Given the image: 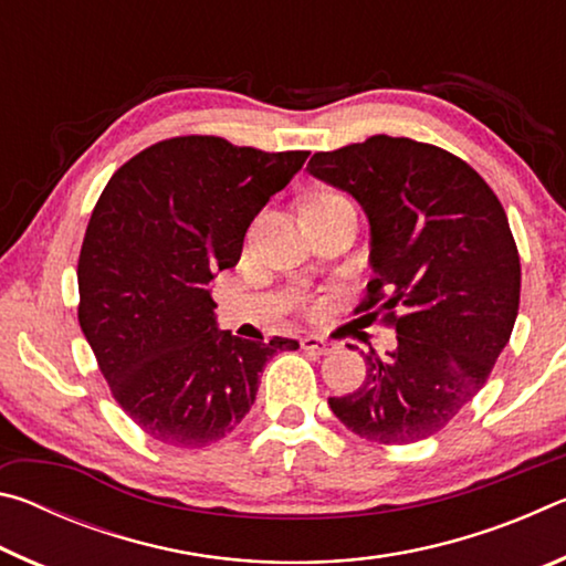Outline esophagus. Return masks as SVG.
Returning a JSON list of instances; mask_svg holds the SVG:
<instances>
[{
	"label": "esophagus",
	"mask_w": 566,
	"mask_h": 566,
	"mask_svg": "<svg viewBox=\"0 0 566 566\" xmlns=\"http://www.w3.org/2000/svg\"><path fill=\"white\" fill-rule=\"evenodd\" d=\"M302 349L314 352V354H329L332 344L324 337H317V334H310V337L302 339Z\"/></svg>",
	"instance_id": "esophagus-1"
}]
</instances>
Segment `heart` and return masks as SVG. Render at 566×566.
Segmentation results:
<instances>
[{"label":"heart","mask_w":566,"mask_h":566,"mask_svg":"<svg viewBox=\"0 0 566 566\" xmlns=\"http://www.w3.org/2000/svg\"><path fill=\"white\" fill-rule=\"evenodd\" d=\"M332 202H347L342 195H337V191H319V195H314L310 202H306V207H314V205H332Z\"/></svg>","instance_id":"obj_1"}]
</instances>
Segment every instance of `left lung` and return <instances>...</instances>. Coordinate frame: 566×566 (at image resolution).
<instances>
[{"label":"left lung","instance_id":"obj_1","mask_svg":"<svg viewBox=\"0 0 566 566\" xmlns=\"http://www.w3.org/2000/svg\"><path fill=\"white\" fill-rule=\"evenodd\" d=\"M306 169L361 205L375 280L357 312L375 310L397 332L385 357L364 354V385L329 407L369 442L432 437L486 385L512 337L522 266L504 207L467 161L407 137L317 151Z\"/></svg>","mask_w":566,"mask_h":566}]
</instances>
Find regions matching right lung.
<instances>
[{
	"label": "right lung",
	"mask_w": 566,
	"mask_h": 566,
	"mask_svg": "<svg viewBox=\"0 0 566 566\" xmlns=\"http://www.w3.org/2000/svg\"><path fill=\"white\" fill-rule=\"evenodd\" d=\"M306 157L189 134L139 151L104 187L76 266V314L112 397L157 442L227 437L264 364L300 349L217 329L209 282L239 262L252 219Z\"/></svg>",
	"instance_id": "add662e5"
}]
</instances>
